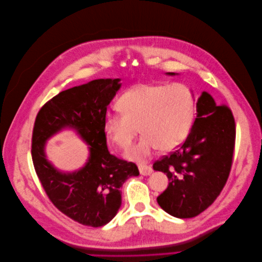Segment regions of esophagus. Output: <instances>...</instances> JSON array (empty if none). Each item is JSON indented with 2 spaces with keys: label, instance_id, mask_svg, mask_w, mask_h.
I'll return each instance as SVG.
<instances>
[{
  "label": "esophagus",
  "instance_id": "esophagus-1",
  "mask_svg": "<svg viewBox=\"0 0 262 262\" xmlns=\"http://www.w3.org/2000/svg\"><path fill=\"white\" fill-rule=\"evenodd\" d=\"M140 172L143 176H149L152 172V168L148 165H140Z\"/></svg>",
  "mask_w": 262,
  "mask_h": 262
}]
</instances>
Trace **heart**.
<instances>
[{
	"instance_id": "b5f03b06",
	"label": "heart",
	"mask_w": 262,
	"mask_h": 262,
	"mask_svg": "<svg viewBox=\"0 0 262 262\" xmlns=\"http://www.w3.org/2000/svg\"><path fill=\"white\" fill-rule=\"evenodd\" d=\"M117 106L120 113L106 114L104 130L112 142L126 149L141 128L143 138L126 156L144 161L158 148L171 151L185 141L193 124L196 101L193 91L183 83H142L124 93Z\"/></svg>"
}]
</instances>
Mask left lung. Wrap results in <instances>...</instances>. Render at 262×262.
I'll return each instance as SVG.
<instances>
[{"instance_id": "8db88e82", "label": "left lung", "mask_w": 262, "mask_h": 262, "mask_svg": "<svg viewBox=\"0 0 262 262\" xmlns=\"http://www.w3.org/2000/svg\"><path fill=\"white\" fill-rule=\"evenodd\" d=\"M196 111L185 142L152 165L169 180L167 189L158 196V204L179 219L194 217L213 204L227 182L233 160L235 122L231 110L226 104L216 105L204 92Z\"/></svg>"}]
</instances>
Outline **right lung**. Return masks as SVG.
Masks as SVG:
<instances>
[{"label":"right lung","mask_w":262,"mask_h":262,"mask_svg":"<svg viewBox=\"0 0 262 262\" xmlns=\"http://www.w3.org/2000/svg\"><path fill=\"white\" fill-rule=\"evenodd\" d=\"M119 81L99 79L61 92L42 105L34 123L32 159L42 188L61 213L84 226L101 227L113 219L123 182L140 175L135 163L111 155L106 145L104 118ZM66 126L91 146L86 165L71 174L55 170L44 155L45 141Z\"/></svg>","instance_id":"obj_1"}]
</instances>
